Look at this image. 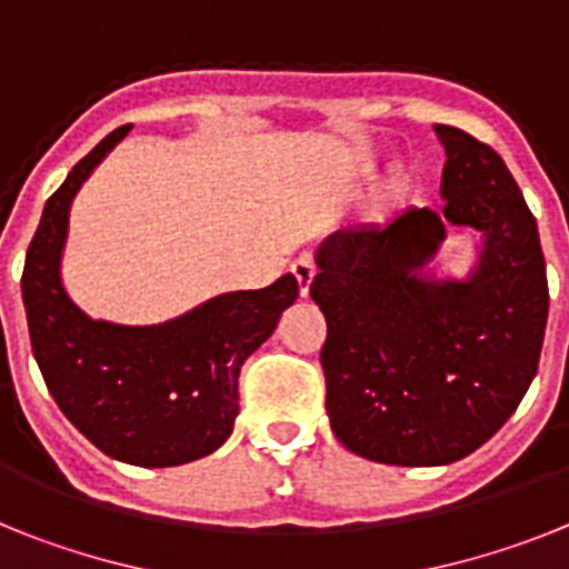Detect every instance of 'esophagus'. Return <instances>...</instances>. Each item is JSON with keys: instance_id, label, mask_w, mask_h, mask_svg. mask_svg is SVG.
<instances>
[{"instance_id": "esophagus-1", "label": "esophagus", "mask_w": 569, "mask_h": 569, "mask_svg": "<svg viewBox=\"0 0 569 569\" xmlns=\"http://www.w3.org/2000/svg\"><path fill=\"white\" fill-rule=\"evenodd\" d=\"M290 270H293V276H296V281H299V293H301V299H305V296L310 293V284H313V279H316V261H313V256H299V259L293 261V264H290Z\"/></svg>"}]
</instances>
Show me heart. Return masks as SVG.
Instances as JSON below:
<instances>
[{
	"instance_id": "heart-1",
	"label": "heart",
	"mask_w": 569,
	"mask_h": 569,
	"mask_svg": "<svg viewBox=\"0 0 569 569\" xmlns=\"http://www.w3.org/2000/svg\"><path fill=\"white\" fill-rule=\"evenodd\" d=\"M416 176L407 164H390L387 176L381 179L379 190H376V213L390 216L407 204V199L413 196Z\"/></svg>"
}]
</instances>
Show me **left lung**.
Listing matches in <instances>:
<instances>
[{
	"instance_id": "left-lung-1",
	"label": "left lung",
	"mask_w": 569,
	"mask_h": 569,
	"mask_svg": "<svg viewBox=\"0 0 569 569\" xmlns=\"http://www.w3.org/2000/svg\"><path fill=\"white\" fill-rule=\"evenodd\" d=\"M433 130L445 208L341 228L316 250L330 427L379 465L439 467L479 450L525 399L550 308L539 228L505 159L465 130ZM453 227L477 250L465 277L435 261Z\"/></svg>"
}]
</instances>
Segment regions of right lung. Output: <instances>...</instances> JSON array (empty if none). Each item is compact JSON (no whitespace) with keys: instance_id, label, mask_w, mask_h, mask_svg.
<instances>
[{"instance_id":"obj_1","label":"right lung","mask_w":569,"mask_h":569,"mask_svg":"<svg viewBox=\"0 0 569 569\" xmlns=\"http://www.w3.org/2000/svg\"><path fill=\"white\" fill-rule=\"evenodd\" d=\"M128 130L104 136L48 199L24 256L22 301L33 359L70 425L110 459L176 467L233 433L241 365L273 336L299 281L284 273L270 288L219 293L159 325L90 319L62 281L70 204Z\"/></svg>"}]
</instances>
